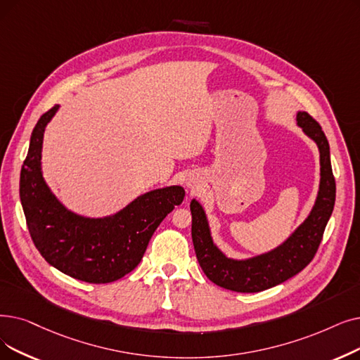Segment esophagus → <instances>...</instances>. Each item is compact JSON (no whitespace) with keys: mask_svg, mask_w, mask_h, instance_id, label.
Here are the masks:
<instances>
[{"mask_svg":"<svg viewBox=\"0 0 360 360\" xmlns=\"http://www.w3.org/2000/svg\"><path fill=\"white\" fill-rule=\"evenodd\" d=\"M185 185H186V186H188V188H194V186L197 185V179H195L194 176H190L188 179H186Z\"/></svg>","mask_w":360,"mask_h":360,"instance_id":"esophagus-1","label":"esophagus"}]
</instances>
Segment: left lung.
<instances>
[{
  "label": "left lung",
  "mask_w": 360,
  "mask_h": 360,
  "mask_svg": "<svg viewBox=\"0 0 360 360\" xmlns=\"http://www.w3.org/2000/svg\"><path fill=\"white\" fill-rule=\"evenodd\" d=\"M295 120L319 148L321 181L315 205L309 216L283 244L268 253L250 259H231L213 243L205 209L195 198L191 200V236L195 256L202 272L219 287L237 292L268 290L303 271L318 252L335 202V179L330 159V144L321 124L309 113L299 112Z\"/></svg>",
  "instance_id": "1"
}]
</instances>
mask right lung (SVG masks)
I'll list each match as a JSON object with an SVG mask.
<instances>
[{"label": "right lung", "mask_w": 360, "mask_h": 360, "mask_svg": "<svg viewBox=\"0 0 360 360\" xmlns=\"http://www.w3.org/2000/svg\"><path fill=\"white\" fill-rule=\"evenodd\" d=\"M44 113L30 135L20 172V201L30 237L51 266L75 279L107 284L134 271L163 219L179 206V185L153 190L105 217H85L66 209L42 176L41 151L45 127L58 110Z\"/></svg>", "instance_id": "1"}]
</instances>
